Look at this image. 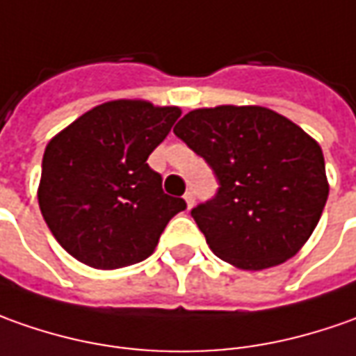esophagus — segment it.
<instances>
[{
	"label": "esophagus",
	"instance_id": "obj_1",
	"mask_svg": "<svg viewBox=\"0 0 356 356\" xmlns=\"http://www.w3.org/2000/svg\"><path fill=\"white\" fill-rule=\"evenodd\" d=\"M183 199H185V202H187V209H191V207L195 204V193H193V191H187Z\"/></svg>",
	"mask_w": 356,
	"mask_h": 356
}]
</instances>
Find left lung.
<instances>
[{"label":"left lung","instance_id":"8db88e82","mask_svg":"<svg viewBox=\"0 0 356 356\" xmlns=\"http://www.w3.org/2000/svg\"><path fill=\"white\" fill-rule=\"evenodd\" d=\"M173 131L220 183L215 199L191 211L220 260L256 272L301 250L329 195L309 134L270 108L230 104L191 110Z\"/></svg>","mask_w":356,"mask_h":356}]
</instances>
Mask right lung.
I'll return each mask as SVG.
<instances>
[{
	"label": "right lung",
	"instance_id": "obj_1",
	"mask_svg": "<svg viewBox=\"0 0 356 356\" xmlns=\"http://www.w3.org/2000/svg\"><path fill=\"white\" fill-rule=\"evenodd\" d=\"M181 116L177 106L112 100L96 106L47 143L39 207L65 250L96 270L152 256L185 201L161 189L147 157Z\"/></svg>",
	"mask_w": 356,
	"mask_h": 356
}]
</instances>
